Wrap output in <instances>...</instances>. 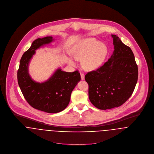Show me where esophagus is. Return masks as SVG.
<instances>
[{
    "label": "esophagus",
    "instance_id": "esophagus-1",
    "mask_svg": "<svg viewBox=\"0 0 154 154\" xmlns=\"http://www.w3.org/2000/svg\"><path fill=\"white\" fill-rule=\"evenodd\" d=\"M81 79H82V80H84L85 79V75L84 73H81Z\"/></svg>",
    "mask_w": 154,
    "mask_h": 154
}]
</instances>
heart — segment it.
Masks as SVG:
<instances>
[{
    "label": "heart",
    "instance_id": "heart-1",
    "mask_svg": "<svg viewBox=\"0 0 154 154\" xmlns=\"http://www.w3.org/2000/svg\"><path fill=\"white\" fill-rule=\"evenodd\" d=\"M70 53L75 60H82V66L85 70L91 71L102 65L107 56L108 48L106 44L100 43L97 40L88 38L75 44ZM67 62L72 66L75 65L71 59H68Z\"/></svg>",
    "mask_w": 154,
    "mask_h": 154
}]
</instances>
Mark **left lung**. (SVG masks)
<instances>
[{
  "label": "left lung",
  "instance_id": "1",
  "mask_svg": "<svg viewBox=\"0 0 154 154\" xmlns=\"http://www.w3.org/2000/svg\"><path fill=\"white\" fill-rule=\"evenodd\" d=\"M114 51L103 65L85 76L91 103L100 110L123 104L132 95L138 78V68L131 48L116 35Z\"/></svg>",
  "mask_w": 154,
  "mask_h": 154
}]
</instances>
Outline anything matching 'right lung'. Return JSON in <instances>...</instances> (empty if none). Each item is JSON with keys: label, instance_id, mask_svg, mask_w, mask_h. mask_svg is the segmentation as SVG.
<instances>
[{"label": "right lung", "instance_id": "obj_1", "mask_svg": "<svg viewBox=\"0 0 154 154\" xmlns=\"http://www.w3.org/2000/svg\"><path fill=\"white\" fill-rule=\"evenodd\" d=\"M53 40L52 37L34 40L23 54L17 73L18 85L28 103L35 109L48 113L59 112L66 109L73 89L81 80L78 70L66 72L60 69L43 83L36 82L31 79L28 73L30 59L37 48Z\"/></svg>", "mask_w": 154, "mask_h": 154}]
</instances>
